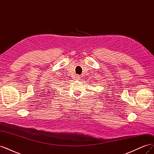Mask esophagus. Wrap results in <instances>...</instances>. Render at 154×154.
Returning <instances> with one entry per match:
<instances>
[{"mask_svg":"<svg viewBox=\"0 0 154 154\" xmlns=\"http://www.w3.org/2000/svg\"><path fill=\"white\" fill-rule=\"evenodd\" d=\"M75 79L76 80H80V76H79V75H76V76H75Z\"/></svg>","mask_w":154,"mask_h":154,"instance_id":"1","label":"esophagus"}]
</instances>
